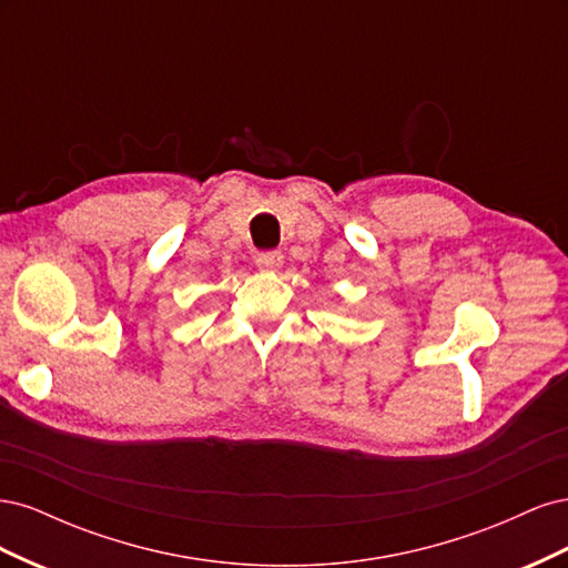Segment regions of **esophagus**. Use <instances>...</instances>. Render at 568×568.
Listing matches in <instances>:
<instances>
[{
  "instance_id": "1",
  "label": "esophagus",
  "mask_w": 568,
  "mask_h": 568,
  "mask_svg": "<svg viewBox=\"0 0 568 568\" xmlns=\"http://www.w3.org/2000/svg\"><path fill=\"white\" fill-rule=\"evenodd\" d=\"M282 263H284L282 251H265V253H257V257H255L257 270H263V272H277L282 267Z\"/></svg>"
}]
</instances>
